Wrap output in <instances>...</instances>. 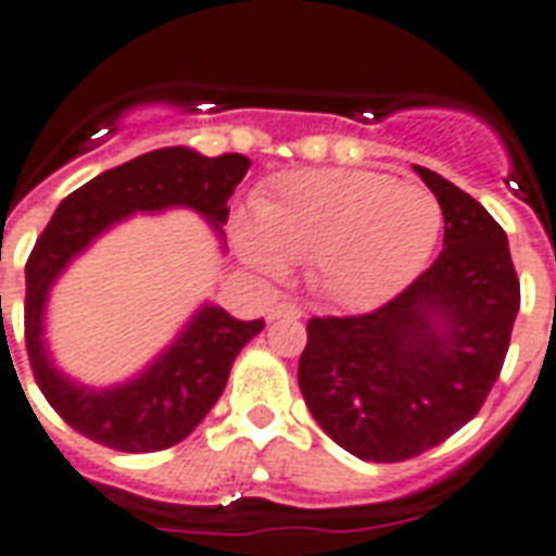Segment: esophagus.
Here are the masks:
<instances>
[{
  "label": "esophagus",
  "mask_w": 556,
  "mask_h": 556,
  "mask_svg": "<svg viewBox=\"0 0 556 556\" xmlns=\"http://www.w3.org/2000/svg\"><path fill=\"white\" fill-rule=\"evenodd\" d=\"M278 317H301V306L292 301H278L267 309V320H278Z\"/></svg>",
  "instance_id": "34e87169"
}]
</instances>
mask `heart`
Instances as JSON below:
<instances>
[{"label": "heart", "instance_id": "heart-1", "mask_svg": "<svg viewBox=\"0 0 556 556\" xmlns=\"http://www.w3.org/2000/svg\"><path fill=\"white\" fill-rule=\"evenodd\" d=\"M430 188L363 168H309L275 179L239 213L232 244L264 278L309 264L312 287L345 309H365L400 292L425 269L441 232Z\"/></svg>", "mask_w": 556, "mask_h": 556}]
</instances>
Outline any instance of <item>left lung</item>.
I'll return each instance as SVG.
<instances>
[{"label":"left lung","mask_w":556,"mask_h":556,"mask_svg":"<svg viewBox=\"0 0 556 556\" xmlns=\"http://www.w3.org/2000/svg\"><path fill=\"white\" fill-rule=\"evenodd\" d=\"M444 250L386 306L312 317L298 386L315 421L363 462H405L481 410L509 351L520 281L504 227L430 168Z\"/></svg>","instance_id":"obj_1"}]
</instances>
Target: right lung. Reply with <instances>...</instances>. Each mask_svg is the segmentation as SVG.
<instances>
[{
	"instance_id": "obj_1",
	"label": "right lung",
	"mask_w": 556,
	"mask_h": 556,
	"mask_svg": "<svg viewBox=\"0 0 556 556\" xmlns=\"http://www.w3.org/2000/svg\"><path fill=\"white\" fill-rule=\"evenodd\" d=\"M247 168L250 160L244 154L205 156L170 146L103 170L52 213L25 267V343L41 393L80 435L121 453H156L179 444L216 405L232 359L264 329V320L247 324L205 303L137 377L121 386L89 388L59 371L47 349L45 320L52 283L98 236L135 213L191 207L222 239L230 213L227 199Z\"/></svg>"
}]
</instances>
